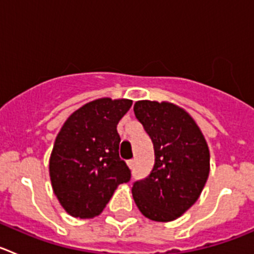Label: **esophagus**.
<instances>
[{
    "label": "esophagus",
    "instance_id": "1",
    "mask_svg": "<svg viewBox=\"0 0 254 254\" xmlns=\"http://www.w3.org/2000/svg\"><path fill=\"white\" fill-rule=\"evenodd\" d=\"M127 164H128V167L131 168V169H133V167H134V160H133V159H132V160L127 161Z\"/></svg>",
    "mask_w": 254,
    "mask_h": 254
}]
</instances>
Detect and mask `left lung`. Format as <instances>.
Instances as JSON below:
<instances>
[{"instance_id": "1", "label": "left lung", "mask_w": 254, "mask_h": 254, "mask_svg": "<svg viewBox=\"0 0 254 254\" xmlns=\"http://www.w3.org/2000/svg\"><path fill=\"white\" fill-rule=\"evenodd\" d=\"M133 112L154 145L155 163L136 181L132 196L143 216L172 221L202 192L210 172V151L202 132L186 111L172 103L140 100Z\"/></svg>"}]
</instances>
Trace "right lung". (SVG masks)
I'll return each instance as SVG.
<instances>
[{
    "mask_svg": "<svg viewBox=\"0 0 254 254\" xmlns=\"http://www.w3.org/2000/svg\"><path fill=\"white\" fill-rule=\"evenodd\" d=\"M132 100L96 99L73 112L62 126L49 160L52 187L62 207L91 219L104 210L114 190L131 179L120 158L117 125Z\"/></svg>",
    "mask_w": 254,
    "mask_h": 254,
    "instance_id": "add662e5",
    "label": "right lung"
}]
</instances>
